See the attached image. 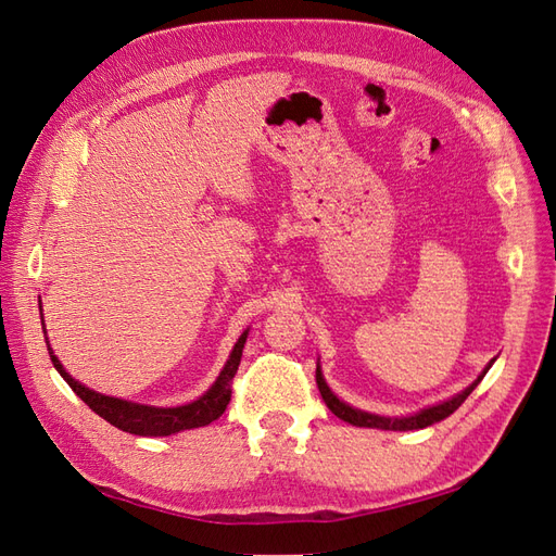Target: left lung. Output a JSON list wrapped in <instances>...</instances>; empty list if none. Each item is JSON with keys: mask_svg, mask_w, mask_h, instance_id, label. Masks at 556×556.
<instances>
[{"mask_svg": "<svg viewBox=\"0 0 556 556\" xmlns=\"http://www.w3.org/2000/svg\"><path fill=\"white\" fill-rule=\"evenodd\" d=\"M492 364H494V359H492L490 364H486V368L478 376V380H476L473 384H468L466 390L459 392L457 396H452V399H447V401H443V403H435V406L425 408V410H419V413L408 415V417H382V415L364 413V410H357V408L348 406V403H343L339 396H336V394L329 390L325 378H323V371H319V366H317V371H315V380H317V387H319V394H323V399H325V403H327V408H329L336 417H341L343 422L355 425V427H368V429H384V431H413V429L431 427V425H435V422H441V419L450 417V415H452L454 410H457V408L462 406V403L468 399V394L476 390L478 382L484 378L486 371H490Z\"/></svg>", "mask_w": 556, "mask_h": 556, "instance_id": "obj_1", "label": "left lung"}]
</instances>
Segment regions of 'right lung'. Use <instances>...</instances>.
<instances>
[{"instance_id": "add662e5", "label": "right lung", "mask_w": 556, "mask_h": 556, "mask_svg": "<svg viewBox=\"0 0 556 556\" xmlns=\"http://www.w3.org/2000/svg\"><path fill=\"white\" fill-rule=\"evenodd\" d=\"M41 325H43V313H41ZM245 339H248V331L239 336L237 345H233L225 368L220 371V376H217V380L211 384V390L204 396H199L197 401L185 403V406H176V408L143 406V403H131L125 399L99 394L64 371V366L60 364L53 348L48 343V336H46V345H48L50 362H53L60 376L76 392V396L86 401L99 417H104L113 427L134 435H172L185 429L206 427L213 422V419H217L225 413L227 403L231 399V380L237 376L239 364H241Z\"/></svg>"}]
</instances>
